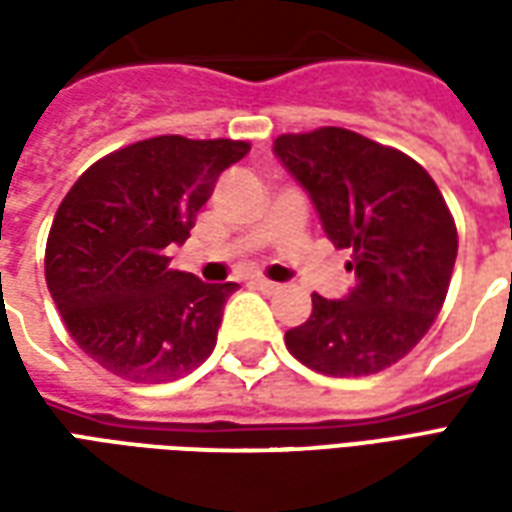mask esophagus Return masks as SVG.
<instances>
[{
  "instance_id": "1",
  "label": "esophagus",
  "mask_w": 512,
  "mask_h": 512,
  "mask_svg": "<svg viewBox=\"0 0 512 512\" xmlns=\"http://www.w3.org/2000/svg\"><path fill=\"white\" fill-rule=\"evenodd\" d=\"M252 288L263 290V293H274V290H279V285H277V282H271V279H266V277H255V279H252Z\"/></svg>"
}]
</instances>
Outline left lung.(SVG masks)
I'll return each instance as SVG.
<instances>
[{"mask_svg": "<svg viewBox=\"0 0 512 512\" xmlns=\"http://www.w3.org/2000/svg\"><path fill=\"white\" fill-rule=\"evenodd\" d=\"M274 153L310 191L323 230L351 249L343 301L312 293V315L285 332L301 365L334 378L381 373L428 334L450 290L458 230L417 161L348 128L282 134Z\"/></svg>", "mask_w": 512, "mask_h": 512, "instance_id": "8db88e82", "label": "left lung"}]
</instances>
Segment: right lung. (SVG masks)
<instances>
[{"mask_svg": "<svg viewBox=\"0 0 512 512\" xmlns=\"http://www.w3.org/2000/svg\"><path fill=\"white\" fill-rule=\"evenodd\" d=\"M244 139H142L98 158L65 194L46 241V285L93 362L136 384L186 376L211 356L235 282L169 268Z\"/></svg>", "mask_w": 512, "mask_h": 512, "instance_id": "obj_1", "label": "right lung"}]
</instances>
